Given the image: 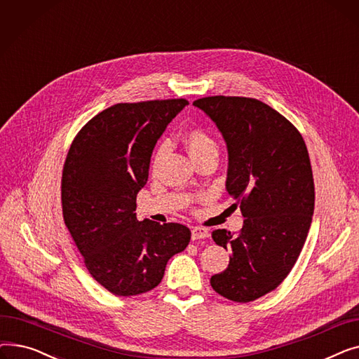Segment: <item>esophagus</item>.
Returning <instances> with one entry per match:
<instances>
[{
  "mask_svg": "<svg viewBox=\"0 0 359 359\" xmlns=\"http://www.w3.org/2000/svg\"><path fill=\"white\" fill-rule=\"evenodd\" d=\"M210 231L202 227H194L192 229V240H202V238H208Z\"/></svg>",
  "mask_w": 359,
  "mask_h": 359,
  "instance_id": "1",
  "label": "esophagus"
}]
</instances>
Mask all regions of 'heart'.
Returning <instances> with one entry per match:
<instances>
[{"label":"heart","instance_id":"obj_1","mask_svg":"<svg viewBox=\"0 0 359 359\" xmlns=\"http://www.w3.org/2000/svg\"><path fill=\"white\" fill-rule=\"evenodd\" d=\"M184 144L187 147V151H189V154L194 160L205 156V154H210V153H218V145L217 141L208 134V132H205L203 129H192L189 132H186L184 134ZM163 147H160L157 149V153L154 156V161L153 164L157 165L160 161V157L163 154Z\"/></svg>","mask_w":359,"mask_h":359}]
</instances>
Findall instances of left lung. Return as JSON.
<instances>
[{
	"label": "left lung",
	"instance_id": "left-lung-1",
	"mask_svg": "<svg viewBox=\"0 0 359 359\" xmlns=\"http://www.w3.org/2000/svg\"><path fill=\"white\" fill-rule=\"evenodd\" d=\"M221 130L229 148L227 191L244 217L238 233L215 230L229 268L211 287L250 303L280 285L303 250L314 211V179L303 135L260 100L211 96L194 102Z\"/></svg>",
	"mask_w": 359,
	"mask_h": 359
}]
</instances>
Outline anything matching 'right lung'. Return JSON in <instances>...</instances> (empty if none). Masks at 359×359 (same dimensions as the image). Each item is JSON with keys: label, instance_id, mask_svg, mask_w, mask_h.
Masks as SVG:
<instances>
[{"label": "right lung", "instance_id": "add662e5", "mask_svg": "<svg viewBox=\"0 0 359 359\" xmlns=\"http://www.w3.org/2000/svg\"><path fill=\"white\" fill-rule=\"evenodd\" d=\"M186 104V99L113 104L80 129L67 154L64 222L90 275L118 297L156 288L168 259L191 241L183 224L138 221L135 214L153 149Z\"/></svg>", "mask_w": 359, "mask_h": 359}]
</instances>
